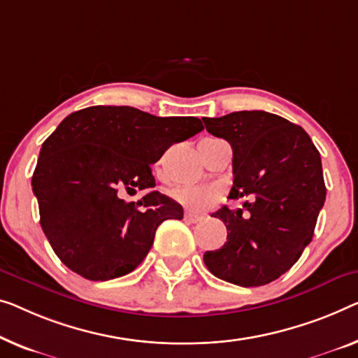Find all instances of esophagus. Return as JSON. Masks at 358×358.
I'll use <instances>...</instances> for the list:
<instances>
[{
    "mask_svg": "<svg viewBox=\"0 0 358 358\" xmlns=\"http://www.w3.org/2000/svg\"><path fill=\"white\" fill-rule=\"evenodd\" d=\"M202 218H204V217L197 215V213H193V212H186L185 213V220L189 222V223H197V222H201Z\"/></svg>",
    "mask_w": 358,
    "mask_h": 358,
    "instance_id": "1",
    "label": "esophagus"
}]
</instances>
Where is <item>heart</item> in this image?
Returning a JSON list of instances; mask_svg holds the SVG:
<instances>
[{
    "label": "heart",
    "mask_w": 358,
    "mask_h": 358,
    "mask_svg": "<svg viewBox=\"0 0 358 358\" xmlns=\"http://www.w3.org/2000/svg\"><path fill=\"white\" fill-rule=\"evenodd\" d=\"M175 201L193 212H204L220 201L222 191L212 185H180L170 191Z\"/></svg>",
    "instance_id": "b5f03b06"
}]
</instances>
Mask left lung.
Listing matches in <instances>:
<instances>
[{
    "mask_svg": "<svg viewBox=\"0 0 358 358\" xmlns=\"http://www.w3.org/2000/svg\"><path fill=\"white\" fill-rule=\"evenodd\" d=\"M207 131L233 149L230 199L249 197L243 209L227 206L212 217L227 227V243L207 250L212 275L252 287L280 278L313 238L324 204L322 159L302 127L265 110L206 117Z\"/></svg>",
    "mask_w": 358,
    "mask_h": 358,
    "instance_id": "8db88e82",
    "label": "left lung"
}]
</instances>
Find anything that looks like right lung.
Segmentation results:
<instances>
[{
	"mask_svg": "<svg viewBox=\"0 0 358 358\" xmlns=\"http://www.w3.org/2000/svg\"><path fill=\"white\" fill-rule=\"evenodd\" d=\"M204 130L197 117H156L130 106H93L67 115L43 143L31 188L40 223L61 262L92 281L130 273L164 220L183 207L152 191L151 164ZM148 189L138 203L125 190Z\"/></svg>",
	"mask_w": 358,
	"mask_h": 358,
	"instance_id": "1",
	"label": "right lung"
}]
</instances>
